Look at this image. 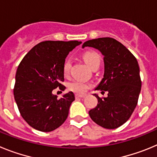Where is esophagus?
<instances>
[{
	"label": "esophagus",
	"instance_id": "obj_1",
	"mask_svg": "<svg viewBox=\"0 0 157 157\" xmlns=\"http://www.w3.org/2000/svg\"><path fill=\"white\" fill-rule=\"evenodd\" d=\"M85 95H82V94H76L75 95V98H84Z\"/></svg>",
	"mask_w": 157,
	"mask_h": 157
}]
</instances>
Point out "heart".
I'll list each match as a JSON object with an SVG mask.
<instances>
[{
	"instance_id": "heart-1",
	"label": "heart",
	"mask_w": 157,
	"mask_h": 157,
	"mask_svg": "<svg viewBox=\"0 0 157 157\" xmlns=\"http://www.w3.org/2000/svg\"><path fill=\"white\" fill-rule=\"evenodd\" d=\"M83 59L86 63L91 69L95 68L96 67H99L101 64V56L98 52L94 51H88L83 54ZM71 59H67L63 64V73L65 76L70 74L71 67ZM91 87L90 83L82 80H75L68 84V88L70 90L76 94H82L86 92Z\"/></svg>"
}]
</instances>
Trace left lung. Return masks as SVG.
I'll use <instances>...</instances> for the list:
<instances>
[{
	"label": "left lung",
	"instance_id": "left-lung-1",
	"mask_svg": "<svg viewBox=\"0 0 157 157\" xmlns=\"http://www.w3.org/2000/svg\"><path fill=\"white\" fill-rule=\"evenodd\" d=\"M93 47L104 56V78L95 89L107 98H98L96 108L89 115L98 125L116 129L125 123L138 104L141 81L138 63L135 56L120 41L112 37H100L83 43L82 48Z\"/></svg>",
	"mask_w": 157,
	"mask_h": 157
}]
</instances>
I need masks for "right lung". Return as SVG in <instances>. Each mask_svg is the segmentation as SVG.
Segmentation results:
<instances>
[{
  "label": "right lung",
  "mask_w": 157,
  "mask_h": 157,
  "mask_svg": "<svg viewBox=\"0 0 157 157\" xmlns=\"http://www.w3.org/2000/svg\"><path fill=\"white\" fill-rule=\"evenodd\" d=\"M78 41H45L26 54L18 66L13 93L19 112L33 128L50 132L64 123L75 101L72 92L57 99L54 89L64 81L63 64L69 52L81 44Z\"/></svg>",
  "instance_id": "add662e5"
}]
</instances>
